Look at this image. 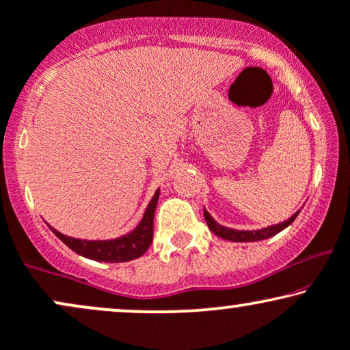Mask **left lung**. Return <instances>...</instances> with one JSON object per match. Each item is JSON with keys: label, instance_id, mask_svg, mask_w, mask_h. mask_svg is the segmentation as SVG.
Returning a JSON list of instances; mask_svg holds the SVG:
<instances>
[{"label": "left lung", "instance_id": "8db88e82", "mask_svg": "<svg viewBox=\"0 0 350 350\" xmlns=\"http://www.w3.org/2000/svg\"><path fill=\"white\" fill-rule=\"evenodd\" d=\"M299 213H300V210L295 211V213L291 216L289 219L282 221V223L271 224V226H267L262 229H254V231H242V229H232V228L223 226V224H219L218 221H216L213 216L208 213L205 208H203V216H205L210 231L216 234L218 237L226 239V241H231V242H256V241H265V239L276 236V234L281 232L282 229L291 226V224L294 223V219L297 218Z\"/></svg>", "mask_w": 350, "mask_h": 350}]
</instances>
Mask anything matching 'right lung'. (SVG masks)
<instances>
[{
	"instance_id": "obj_1",
	"label": "right lung",
	"mask_w": 350,
	"mask_h": 350,
	"mask_svg": "<svg viewBox=\"0 0 350 350\" xmlns=\"http://www.w3.org/2000/svg\"><path fill=\"white\" fill-rule=\"evenodd\" d=\"M158 198H160V189H157L152 200H150L147 210L139 221V224L131 232L119 236L116 239H105V241H88V239H76L66 236L57 229H50L59 237L70 250L85 258L95 260V262L105 263H122L139 258L148 250L153 241V216L157 208Z\"/></svg>"
}]
</instances>
